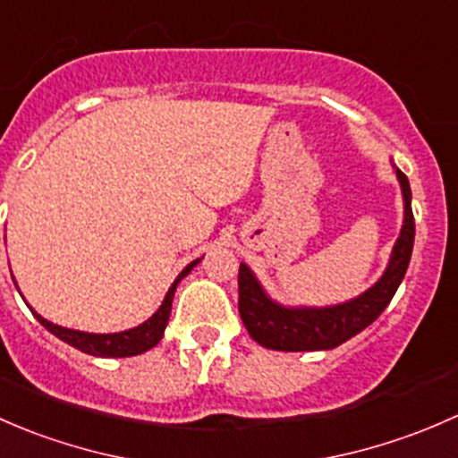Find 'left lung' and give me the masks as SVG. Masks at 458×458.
Listing matches in <instances>:
<instances>
[{"label":"left lung","mask_w":458,"mask_h":458,"mask_svg":"<svg viewBox=\"0 0 458 458\" xmlns=\"http://www.w3.org/2000/svg\"><path fill=\"white\" fill-rule=\"evenodd\" d=\"M397 178L403 191V229L381 280L360 298L328 309H284L267 298L262 286L240 264L238 310L249 335L271 351H328L375 322L402 284L414 244V216L410 207V182L402 169Z\"/></svg>","instance_id":"left-lung-1"}]
</instances>
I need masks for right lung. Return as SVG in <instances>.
<instances>
[{
    "instance_id": "add662e5",
    "label": "right lung",
    "mask_w": 458,
    "mask_h": 458,
    "mask_svg": "<svg viewBox=\"0 0 458 458\" xmlns=\"http://www.w3.org/2000/svg\"><path fill=\"white\" fill-rule=\"evenodd\" d=\"M196 264H198V260L187 264V267L182 268L181 276L176 277V282L169 286L167 295H165L163 304H160V309L157 310V313H154L148 322L140 324V327H136V328H130V331L112 333V335L81 333V331H72V328L56 327V324L48 322V319H44L41 315H37L35 310H32V313H35V318L39 319L41 327L48 328L50 333L56 335L59 339H64V342L70 344V346L79 348L81 352H88V355H94V357L140 355V352L149 351V348H154L160 342V337H163V333H165V327H167V322H169V313H172L174 291H176L178 282H181L182 277H185L187 273L196 267Z\"/></svg>"
}]
</instances>
